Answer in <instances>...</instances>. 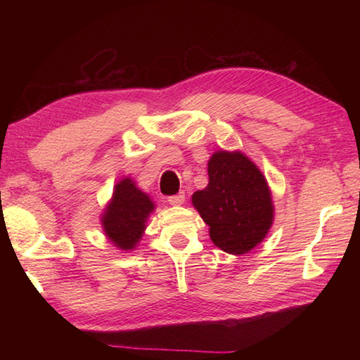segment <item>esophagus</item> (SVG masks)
Returning <instances> with one entry per match:
<instances>
[{
  "instance_id": "esophagus-1",
  "label": "esophagus",
  "mask_w": 360,
  "mask_h": 360,
  "mask_svg": "<svg viewBox=\"0 0 360 360\" xmlns=\"http://www.w3.org/2000/svg\"><path fill=\"white\" fill-rule=\"evenodd\" d=\"M168 202H169L171 205H181V204L184 202V193L180 192V193H177V195H172V197L168 198Z\"/></svg>"
}]
</instances>
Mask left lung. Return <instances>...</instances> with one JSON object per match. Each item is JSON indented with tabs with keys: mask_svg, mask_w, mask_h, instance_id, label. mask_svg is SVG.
I'll use <instances>...</instances> for the list:
<instances>
[{
	"mask_svg": "<svg viewBox=\"0 0 360 360\" xmlns=\"http://www.w3.org/2000/svg\"><path fill=\"white\" fill-rule=\"evenodd\" d=\"M209 184L192 204L209 225L212 242L231 255H243L264 240L275 205L264 174L242 151L217 150L207 163Z\"/></svg>",
	"mask_w": 360,
	"mask_h": 360,
	"instance_id": "obj_1",
	"label": "left lung"
}]
</instances>
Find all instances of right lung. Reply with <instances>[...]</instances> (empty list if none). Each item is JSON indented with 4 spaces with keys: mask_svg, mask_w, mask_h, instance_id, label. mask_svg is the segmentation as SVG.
Masks as SVG:
<instances>
[{
    "mask_svg": "<svg viewBox=\"0 0 360 360\" xmlns=\"http://www.w3.org/2000/svg\"><path fill=\"white\" fill-rule=\"evenodd\" d=\"M156 205L134 179L124 177L115 186L101 216L103 233L120 250H134L147 228V219Z\"/></svg>",
    "mask_w": 360,
    "mask_h": 360,
    "instance_id": "obj_1",
    "label": "right lung"
}]
</instances>
